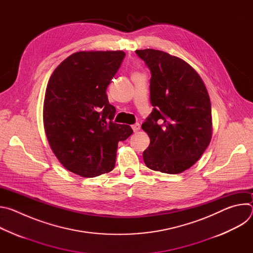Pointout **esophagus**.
<instances>
[{"label": "esophagus", "mask_w": 253, "mask_h": 253, "mask_svg": "<svg viewBox=\"0 0 253 253\" xmlns=\"http://www.w3.org/2000/svg\"><path fill=\"white\" fill-rule=\"evenodd\" d=\"M132 129L134 132H138L140 130V124L139 123H136L134 125H132Z\"/></svg>", "instance_id": "1"}]
</instances>
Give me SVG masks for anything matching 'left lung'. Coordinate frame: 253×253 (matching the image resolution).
<instances>
[{"label": "left lung", "instance_id": "1", "mask_svg": "<svg viewBox=\"0 0 253 253\" xmlns=\"http://www.w3.org/2000/svg\"><path fill=\"white\" fill-rule=\"evenodd\" d=\"M151 72L153 111L142 124L149 138L143 152L154 171L178 174L202 156L212 135L211 103L197 72L185 61L154 49L136 50Z\"/></svg>", "mask_w": 253, "mask_h": 253}]
</instances>
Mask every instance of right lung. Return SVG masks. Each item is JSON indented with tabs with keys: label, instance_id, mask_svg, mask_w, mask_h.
I'll list each match as a JSON object with an SVG mask.
<instances>
[{
	"label": "right lung",
	"instance_id": "add662e5",
	"mask_svg": "<svg viewBox=\"0 0 253 253\" xmlns=\"http://www.w3.org/2000/svg\"><path fill=\"white\" fill-rule=\"evenodd\" d=\"M123 51L77 52L53 72L44 100V128L54 154L69 171L95 177L113 170L118 142L133 130L112 120L116 109L106 89Z\"/></svg>",
	"mask_w": 253,
	"mask_h": 253
}]
</instances>
